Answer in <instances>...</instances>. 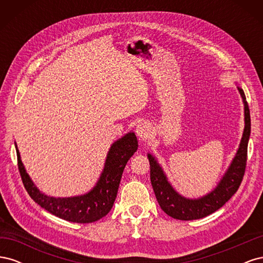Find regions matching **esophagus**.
Returning a JSON list of instances; mask_svg holds the SVG:
<instances>
[{
    "label": "esophagus",
    "instance_id": "1",
    "mask_svg": "<svg viewBox=\"0 0 263 263\" xmlns=\"http://www.w3.org/2000/svg\"><path fill=\"white\" fill-rule=\"evenodd\" d=\"M136 134H137L139 140H141V141H146L147 139H149L150 135H151L149 124H147L146 122L139 123L136 127Z\"/></svg>",
    "mask_w": 263,
    "mask_h": 263
}]
</instances>
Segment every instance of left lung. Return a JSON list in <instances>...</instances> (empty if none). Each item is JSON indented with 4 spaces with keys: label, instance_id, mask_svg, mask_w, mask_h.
<instances>
[{
    "label": "left lung",
    "instance_id": "1",
    "mask_svg": "<svg viewBox=\"0 0 263 263\" xmlns=\"http://www.w3.org/2000/svg\"><path fill=\"white\" fill-rule=\"evenodd\" d=\"M238 91L241 95L245 105V129L242 138L237 154L233 159V162L230 163L225 176L222 177L218 185L211 193L201 198H195V200L181 196L168 182L160 164L157 162L153 156L148 154L150 163V181L151 185L154 187L157 201L161 210L172 218L180 220L203 218L219 210L239 189L247 164V150H248L251 123L250 110L248 103L246 101L243 90L238 86Z\"/></svg>",
    "mask_w": 263,
    "mask_h": 263
}]
</instances>
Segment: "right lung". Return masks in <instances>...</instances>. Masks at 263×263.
I'll return each instance as SVG.
<instances>
[{"mask_svg": "<svg viewBox=\"0 0 263 263\" xmlns=\"http://www.w3.org/2000/svg\"><path fill=\"white\" fill-rule=\"evenodd\" d=\"M15 147L21 178L29 196L54 216L68 221L86 224L104 217L113 208L125 165L136 153L138 141L134 133L126 134L124 137L116 140L110 146L104 169L97 185L84 195L62 198L46 195L36 187L24 168L17 146L15 145Z\"/></svg>", "mask_w": 263, "mask_h": 263, "instance_id": "add662e5", "label": "right lung"}]
</instances>
